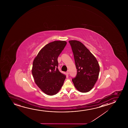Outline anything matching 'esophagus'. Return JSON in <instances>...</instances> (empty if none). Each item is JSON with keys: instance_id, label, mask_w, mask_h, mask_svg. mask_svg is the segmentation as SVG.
Wrapping results in <instances>:
<instances>
[{"instance_id": "esophagus-1", "label": "esophagus", "mask_w": 128, "mask_h": 128, "mask_svg": "<svg viewBox=\"0 0 128 128\" xmlns=\"http://www.w3.org/2000/svg\"><path fill=\"white\" fill-rule=\"evenodd\" d=\"M66 74L67 75L69 74V70H67V71L66 72Z\"/></svg>"}]
</instances>
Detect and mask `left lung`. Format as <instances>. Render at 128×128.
Returning a JSON list of instances; mask_svg holds the SVG:
<instances>
[{
  "label": "left lung",
  "instance_id": "1",
  "mask_svg": "<svg viewBox=\"0 0 128 128\" xmlns=\"http://www.w3.org/2000/svg\"><path fill=\"white\" fill-rule=\"evenodd\" d=\"M72 48L77 69V75L72 81L76 88L82 93L90 91L98 80L100 66L91 52L82 43L76 40L68 41Z\"/></svg>",
  "mask_w": 128,
  "mask_h": 128
}]
</instances>
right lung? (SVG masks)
<instances>
[{
    "label": "right lung",
    "instance_id": "right-lung-1",
    "mask_svg": "<svg viewBox=\"0 0 128 128\" xmlns=\"http://www.w3.org/2000/svg\"><path fill=\"white\" fill-rule=\"evenodd\" d=\"M67 42L55 40L47 44L34 60L32 72L35 84L44 93L56 94L61 89L66 75L58 68V57Z\"/></svg>",
    "mask_w": 128,
    "mask_h": 128
}]
</instances>
